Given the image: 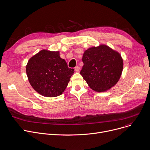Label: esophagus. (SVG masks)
I'll return each instance as SVG.
<instances>
[{"label": "esophagus", "mask_w": 150, "mask_h": 150, "mask_svg": "<svg viewBox=\"0 0 150 150\" xmlns=\"http://www.w3.org/2000/svg\"><path fill=\"white\" fill-rule=\"evenodd\" d=\"M74 70H75L76 71H77V72L79 71V70H80V67H79V66L75 67H74Z\"/></svg>", "instance_id": "obj_1"}]
</instances>
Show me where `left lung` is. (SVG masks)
<instances>
[{
	"label": "left lung",
	"mask_w": 150,
	"mask_h": 150,
	"mask_svg": "<svg viewBox=\"0 0 150 150\" xmlns=\"http://www.w3.org/2000/svg\"><path fill=\"white\" fill-rule=\"evenodd\" d=\"M80 74L89 87L98 92L106 91L115 86L123 70L122 58L117 52L101 45L84 51Z\"/></svg>",
	"instance_id": "obj_1"
}]
</instances>
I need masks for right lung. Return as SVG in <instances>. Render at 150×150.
I'll return each mask as SVG.
<instances>
[{"label": "right lung", "instance_id": "right-lung-1", "mask_svg": "<svg viewBox=\"0 0 150 150\" xmlns=\"http://www.w3.org/2000/svg\"><path fill=\"white\" fill-rule=\"evenodd\" d=\"M26 71L34 89L46 97L62 95L74 73L59 57V51L48 50H41L30 58Z\"/></svg>", "mask_w": 150, "mask_h": 150}]
</instances>
